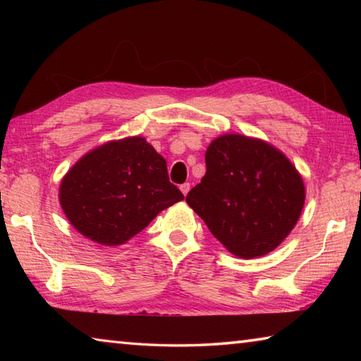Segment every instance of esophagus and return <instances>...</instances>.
<instances>
[{
	"label": "esophagus",
	"mask_w": 361,
	"mask_h": 361,
	"mask_svg": "<svg viewBox=\"0 0 361 361\" xmlns=\"http://www.w3.org/2000/svg\"><path fill=\"white\" fill-rule=\"evenodd\" d=\"M180 189H181L183 195H186L189 192V189H191V185H189V183H183V185L180 186Z\"/></svg>",
	"instance_id": "esophagus-1"
}]
</instances>
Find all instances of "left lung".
I'll list each match as a JSON object with an SVG mask.
<instances>
[{
    "label": "left lung",
    "mask_w": 361,
    "mask_h": 361,
    "mask_svg": "<svg viewBox=\"0 0 361 361\" xmlns=\"http://www.w3.org/2000/svg\"><path fill=\"white\" fill-rule=\"evenodd\" d=\"M207 172L186 202L224 248L243 259L271 253L301 216L305 188L282 151L228 133L205 152Z\"/></svg>",
    "instance_id": "1"
}]
</instances>
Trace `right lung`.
<instances>
[{
    "label": "right lung",
    "instance_id": "1",
    "mask_svg": "<svg viewBox=\"0 0 361 361\" xmlns=\"http://www.w3.org/2000/svg\"><path fill=\"white\" fill-rule=\"evenodd\" d=\"M59 199L78 232L116 247L185 197L169 181L166 159L143 137H127L79 159L60 183Z\"/></svg>",
    "mask_w": 361,
    "mask_h": 361
}]
</instances>
